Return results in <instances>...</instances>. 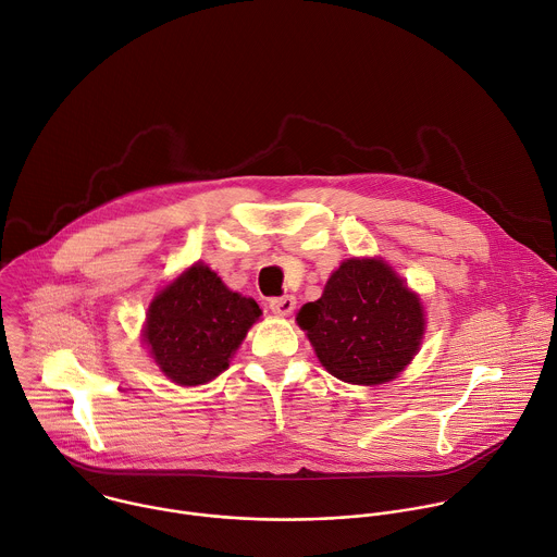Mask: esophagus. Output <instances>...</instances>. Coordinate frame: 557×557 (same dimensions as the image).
Here are the masks:
<instances>
[{
    "label": "esophagus",
    "mask_w": 557,
    "mask_h": 557,
    "mask_svg": "<svg viewBox=\"0 0 557 557\" xmlns=\"http://www.w3.org/2000/svg\"><path fill=\"white\" fill-rule=\"evenodd\" d=\"M294 307H296V298L289 296V294L270 300V309H272L276 315H289V313L294 311Z\"/></svg>",
    "instance_id": "34e87169"
}]
</instances>
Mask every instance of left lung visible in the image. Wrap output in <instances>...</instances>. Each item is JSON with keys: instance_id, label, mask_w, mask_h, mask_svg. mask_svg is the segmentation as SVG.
<instances>
[{"instance_id": "1", "label": "left lung", "mask_w": 557, "mask_h": 557, "mask_svg": "<svg viewBox=\"0 0 557 557\" xmlns=\"http://www.w3.org/2000/svg\"><path fill=\"white\" fill-rule=\"evenodd\" d=\"M322 366L355 385L392 381L416 355L422 305L379 259H348L298 313Z\"/></svg>"}]
</instances>
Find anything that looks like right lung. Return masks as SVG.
Listing matches in <instances>:
<instances>
[{
	"label": "right lung",
	"mask_w": 557,
	"mask_h": 557,
	"mask_svg": "<svg viewBox=\"0 0 557 557\" xmlns=\"http://www.w3.org/2000/svg\"><path fill=\"white\" fill-rule=\"evenodd\" d=\"M259 315L252 298L231 292L215 272L196 263L152 300L146 342L165 376L200 385L228 368Z\"/></svg>",
	"instance_id": "add662e5"
}]
</instances>
